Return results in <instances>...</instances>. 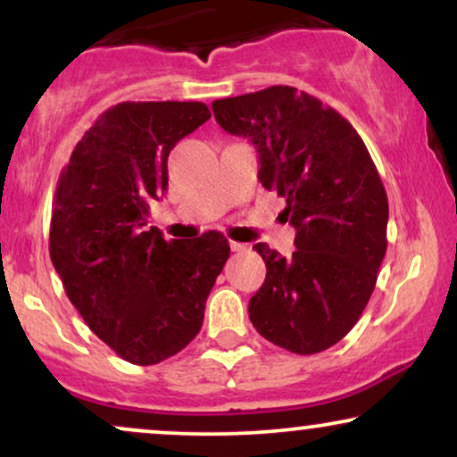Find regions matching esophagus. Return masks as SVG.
I'll return each instance as SVG.
<instances>
[{"instance_id": "esophagus-1", "label": "esophagus", "mask_w": 457, "mask_h": 457, "mask_svg": "<svg viewBox=\"0 0 457 457\" xmlns=\"http://www.w3.org/2000/svg\"><path fill=\"white\" fill-rule=\"evenodd\" d=\"M229 249H232V251H246V245L234 243V240H229Z\"/></svg>"}]
</instances>
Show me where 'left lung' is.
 <instances>
[{
    "label": "left lung",
    "mask_w": 457,
    "mask_h": 457,
    "mask_svg": "<svg viewBox=\"0 0 457 457\" xmlns=\"http://www.w3.org/2000/svg\"><path fill=\"white\" fill-rule=\"evenodd\" d=\"M219 127L258 150L262 187L286 199L295 253L253 246L266 279L249 301L264 339L316 354L350 333L386 253L389 202L363 139L348 120L290 86L212 103Z\"/></svg>",
    "instance_id": "left-lung-1"
}]
</instances>
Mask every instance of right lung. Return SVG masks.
Here are the masks:
<instances>
[{"instance_id": "add662e5", "label": "right lung", "mask_w": 457, "mask_h": 457, "mask_svg": "<svg viewBox=\"0 0 457 457\" xmlns=\"http://www.w3.org/2000/svg\"><path fill=\"white\" fill-rule=\"evenodd\" d=\"M211 118L204 103H120L72 150L51 217L49 253L68 298L115 354L154 365L195 339L229 258L228 238H162L150 204L167 191V156Z\"/></svg>"}]
</instances>
